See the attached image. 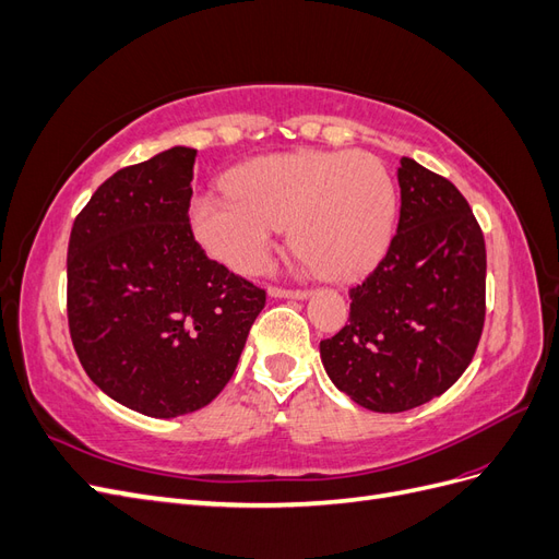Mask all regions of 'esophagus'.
Instances as JSON below:
<instances>
[{"label": "esophagus", "instance_id": "34e87169", "mask_svg": "<svg viewBox=\"0 0 559 559\" xmlns=\"http://www.w3.org/2000/svg\"><path fill=\"white\" fill-rule=\"evenodd\" d=\"M267 294L273 298H296V300H306L310 296L308 289H282V286H270Z\"/></svg>", "mask_w": 559, "mask_h": 559}]
</instances>
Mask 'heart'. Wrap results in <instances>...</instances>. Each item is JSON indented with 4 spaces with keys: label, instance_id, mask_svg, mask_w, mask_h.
I'll list each match as a JSON object with an SVG mask.
<instances>
[{
    "label": "heart",
    "instance_id": "obj_1",
    "mask_svg": "<svg viewBox=\"0 0 559 559\" xmlns=\"http://www.w3.org/2000/svg\"><path fill=\"white\" fill-rule=\"evenodd\" d=\"M228 195L205 193L191 205L198 242L240 275L267 265L280 228L292 247L331 280L373 265L394 230L396 189L366 151H292L253 158L226 181Z\"/></svg>",
    "mask_w": 559,
    "mask_h": 559
}]
</instances>
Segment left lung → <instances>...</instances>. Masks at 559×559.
Wrapping results in <instances>:
<instances>
[{"label": "left lung", "mask_w": 559, "mask_h": 559, "mask_svg": "<svg viewBox=\"0 0 559 559\" xmlns=\"http://www.w3.org/2000/svg\"><path fill=\"white\" fill-rule=\"evenodd\" d=\"M389 249L349 289V324L319 343L331 382L376 413H403L462 378L485 324V238L445 177L401 158Z\"/></svg>", "instance_id": "left-lung-1"}]
</instances>
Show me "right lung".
Instances as JSON below:
<instances>
[{
    "instance_id": "obj_1",
    "label": "right lung",
    "mask_w": 559,
    "mask_h": 559,
    "mask_svg": "<svg viewBox=\"0 0 559 559\" xmlns=\"http://www.w3.org/2000/svg\"><path fill=\"white\" fill-rule=\"evenodd\" d=\"M195 148L111 175L67 249L76 357L107 396L148 417L205 408L240 361L265 292L207 259L189 224Z\"/></svg>"
}]
</instances>
